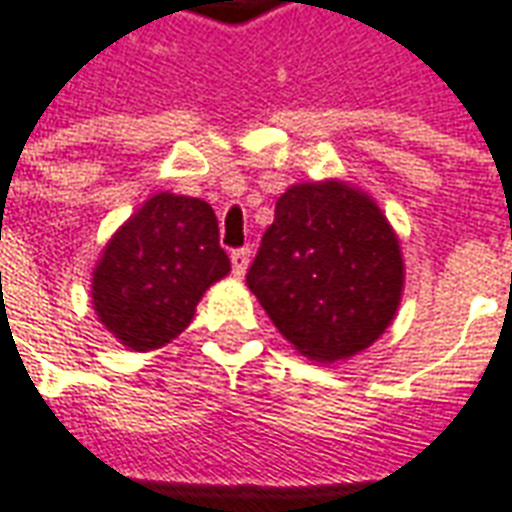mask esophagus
<instances>
[{"label":"esophagus","mask_w":512,"mask_h":512,"mask_svg":"<svg viewBox=\"0 0 512 512\" xmlns=\"http://www.w3.org/2000/svg\"><path fill=\"white\" fill-rule=\"evenodd\" d=\"M249 249H235L233 255H230V263H233V277L235 279H244L246 268H249Z\"/></svg>","instance_id":"34e87169"}]
</instances>
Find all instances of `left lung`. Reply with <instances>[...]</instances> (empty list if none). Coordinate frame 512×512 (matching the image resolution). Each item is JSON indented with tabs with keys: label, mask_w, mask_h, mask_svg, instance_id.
Instances as JSON below:
<instances>
[{
	"label": "left lung",
	"mask_w": 512,
	"mask_h": 512,
	"mask_svg": "<svg viewBox=\"0 0 512 512\" xmlns=\"http://www.w3.org/2000/svg\"><path fill=\"white\" fill-rule=\"evenodd\" d=\"M246 285L301 356L329 365L362 354L389 329L406 263L367 191L340 178L307 180L277 200Z\"/></svg>",
	"instance_id": "obj_1"
}]
</instances>
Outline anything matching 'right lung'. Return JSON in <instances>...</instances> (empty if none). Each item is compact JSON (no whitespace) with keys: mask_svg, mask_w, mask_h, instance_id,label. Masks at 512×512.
Listing matches in <instances>:
<instances>
[{"mask_svg":"<svg viewBox=\"0 0 512 512\" xmlns=\"http://www.w3.org/2000/svg\"><path fill=\"white\" fill-rule=\"evenodd\" d=\"M230 274L219 222L205 200L158 191L147 197L93 268V310L128 351L172 343L194 318L202 293Z\"/></svg>","mask_w":512,"mask_h":512,"instance_id":"1","label":"right lung"}]
</instances>
